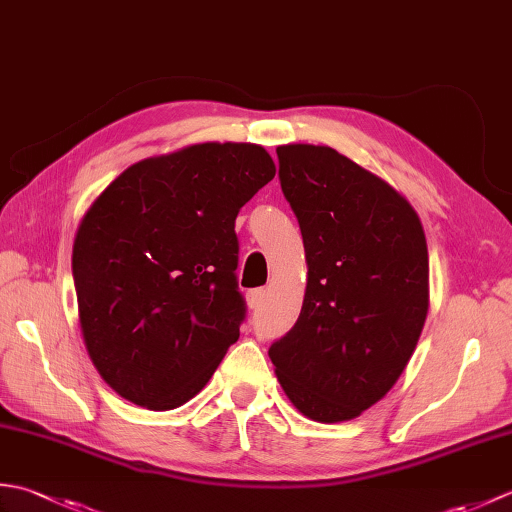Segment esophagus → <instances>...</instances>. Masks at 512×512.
<instances>
[{
    "mask_svg": "<svg viewBox=\"0 0 512 512\" xmlns=\"http://www.w3.org/2000/svg\"><path fill=\"white\" fill-rule=\"evenodd\" d=\"M246 299H248V308H250V310H259V308H262L264 299H266V290H264V288L248 290V292H246Z\"/></svg>",
    "mask_w": 512,
    "mask_h": 512,
    "instance_id": "obj_1",
    "label": "esophagus"
}]
</instances>
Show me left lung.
I'll list each match as a JSON object with an SVG mask.
<instances>
[{"label": "left lung", "instance_id": "1", "mask_svg": "<svg viewBox=\"0 0 512 512\" xmlns=\"http://www.w3.org/2000/svg\"><path fill=\"white\" fill-rule=\"evenodd\" d=\"M308 286L268 356L303 416L343 422L394 387L429 310V253L411 204L332 147H277Z\"/></svg>", "mask_w": 512, "mask_h": 512}]
</instances>
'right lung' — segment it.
Here are the masks:
<instances>
[{
	"label": "right lung",
	"instance_id": "1",
	"mask_svg": "<svg viewBox=\"0 0 512 512\" xmlns=\"http://www.w3.org/2000/svg\"><path fill=\"white\" fill-rule=\"evenodd\" d=\"M275 178L268 151L204 143L140 160L85 213L72 277L92 363L116 394L165 411L239 339L235 217Z\"/></svg>",
	"mask_w": 512,
	"mask_h": 512
}]
</instances>
